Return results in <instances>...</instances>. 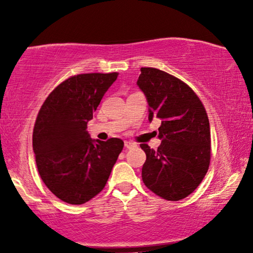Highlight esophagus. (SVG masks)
<instances>
[{"label": "esophagus", "mask_w": 253, "mask_h": 253, "mask_svg": "<svg viewBox=\"0 0 253 253\" xmlns=\"http://www.w3.org/2000/svg\"><path fill=\"white\" fill-rule=\"evenodd\" d=\"M124 146H126V148H133V147H136L137 145H136V143H133V141H124Z\"/></svg>", "instance_id": "1"}]
</instances>
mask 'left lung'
I'll use <instances>...</instances> for the list:
<instances>
[{"label":"left lung","instance_id":"left-lung-1","mask_svg":"<svg viewBox=\"0 0 253 253\" xmlns=\"http://www.w3.org/2000/svg\"><path fill=\"white\" fill-rule=\"evenodd\" d=\"M138 87L148 103V121L161 120L158 150L141 144L145 185L166 200H181L209 170L211 131L202 101L185 83L155 68H141Z\"/></svg>","mask_w":253,"mask_h":253}]
</instances>
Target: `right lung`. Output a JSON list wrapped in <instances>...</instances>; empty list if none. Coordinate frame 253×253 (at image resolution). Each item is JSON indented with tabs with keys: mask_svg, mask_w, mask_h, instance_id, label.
<instances>
[{
	"mask_svg": "<svg viewBox=\"0 0 253 253\" xmlns=\"http://www.w3.org/2000/svg\"><path fill=\"white\" fill-rule=\"evenodd\" d=\"M119 74L68 78L48 95L33 129L38 171L57 198L81 205L105 188L123 150L120 138L92 139L88 121Z\"/></svg>",
	"mask_w": 253,
	"mask_h": 253,
	"instance_id": "1",
	"label": "right lung"
}]
</instances>
